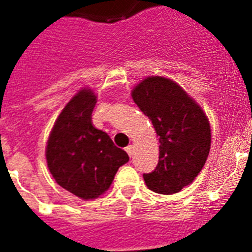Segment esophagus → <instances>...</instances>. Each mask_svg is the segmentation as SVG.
Listing matches in <instances>:
<instances>
[{
  "mask_svg": "<svg viewBox=\"0 0 252 252\" xmlns=\"http://www.w3.org/2000/svg\"><path fill=\"white\" fill-rule=\"evenodd\" d=\"M126 152L128 153V156H129V157H132V154H133V148H132V145L126 146Z\"/></svg>",
  "mask_w": 252,
  "mask_h": 252,
  "instance_id": "1",
  "label": "esophagus"
}]
</instances>
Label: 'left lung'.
Listing matches in <instances>:
<instances>
[{"mask_svg": "<svg viewBox=\"0 0 252 252\" xmlns=\"http://www.w3.org/2000/svg\"><path fill=\"white\" fill-rule=\"evenodd\" d=\"M138 108L150 119L159 138V161L144 174L146 186L172 195L193 182L211 150V126L201 107L174 81L148 77L132 90Z\"/></svg>", "mask_w": 252, "mask_h": 252, "instance_id": "left-lung-1", "label": "left lung"}]
</instances>
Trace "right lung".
Masks as SVG:
<instances>
[{"label": "right lung", "instance_id": "right-lung-1", "mask_svg": "<svg viewBox=\"0 0 252 252\" xmlns=\"http://www.w3.org/2000/svg\"><path fill=\"white\" fill-rule=\"evenodd\" d=\"M95 103L96 95L90 89L78 91L55 122L45 149L56 183L84 200L104 193L119 167L129 161L106 132L93 126Z\"/></svg>", "mask_w": 252, "mask_h": 252}]
</instances>
